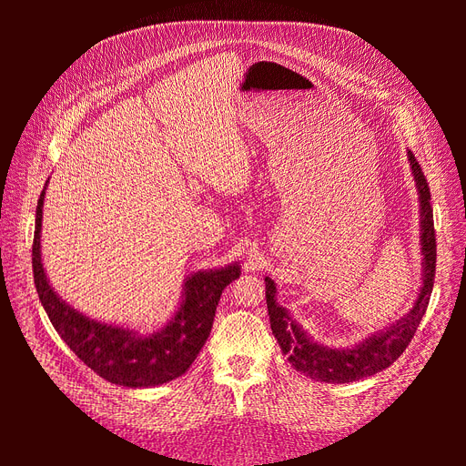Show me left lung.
<instances>
[{
	"mask_svg": "<svg viewBox=\"0 0 466 466\" xmlns=\"http://www.w3.org/2000/svg\"><path fill=\"white\" fill-rule=\"evenodd\" d=\"M410 153V165L414 171V180L420 194V231H421V252H424V286H421L418 299L402 320L392 324L385 332L373 334L368 340H363L356 348L332 350L320 346L309 338L299 324H295L284 307L276 303V286L270 278H266V305L268 315H270L272 334L288 356L293 370L301 371L303 375L324 380V383H351L363 377L375 375L387 370L390 363L400 358L402 351L412 342V338L420 327L421 317L426 315L430 303V295L433 289L435 279V229H433V208L430 204L431 194L428 180L421 171L420 163L416 161L414 153Z\"/></svg>",
	"mask_w": 466,
	"mask_h": 466,
	"instance_id": "obj_1",
	"label": "left lung"
}]
</instances>
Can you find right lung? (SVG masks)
Wrapping results in <instances>:
<instances>
[{"mask_svg": "<svg viewBox=\"0 0 466 466\" xmlns=\"http://www.w3.org/2000/svg\"><path fill=\"white\" fill-rule=\"evenodd\" d=\"M42 202L45 190L38 198L35 221V286L50 322L69 350L98 377L122 387H155L187 373L211 332L221 291L238 278L241 268L233 264L221 270L192 274L175 319L159 332L142 336L96 322L62 301L48 284L40 260Z\"/></svg>", "mask_w": 466, "mask_h": 466, "instance_id": "obj_1", "label": "right lung"}]
</instances>
